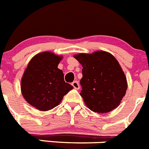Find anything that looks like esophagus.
<instances>
[{
	"instance_id": "obj_1",
	"label": "esophagus",
	"mask_w": 149,
	"mask_h": 149,
	"mask_svg": "<svg viewBox=\"0 0 149 149\" xmlns=\"http://www.w3.org/2000/svg\"><path fill=\"white\" fill-rule=\"evenodd\" d=\"M72 85L73 86L74 88L76 89V90H78L80 88V84L77 81H74V82H72Z\"/></svg>"
}]
</instances>
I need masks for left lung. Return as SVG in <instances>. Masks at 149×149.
<instances>
[{
	"mask_svg": "<svg viewBox=\"0 0 149 149\" xmlns=\"http://www.w3.org/2000/svg\"><path fill=\"white\" fill-rule=\"evenodd\" d=\"M74 57L83 67L81 95L88 109L98 114L111 111L120 105L127 89L125 74L114 56L99 50Z\"/></svg>",
	"mask_w": 149,
	"mask_h": 149,
	"instance_id": "left-lung-1",
	"label": "left lung"
}]
</instances>
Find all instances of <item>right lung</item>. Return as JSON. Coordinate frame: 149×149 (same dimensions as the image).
<instances>
[{"label":"right lung","mask_w":149,"mask_h":149,"mask_svg":"<svg viewBox=\"0 0 149 149\" xmlns=\"http://www.w3.org/2000/svg\"><path fill=\"white\" fill-rule=\"evenodd\" d=\"M62 56L42 52L33 57L21 79V91L28 103L39 111H49L61 102L73 87L58 68Z\"/></svg>","instance_id":"add662e5"}]
</instances>
